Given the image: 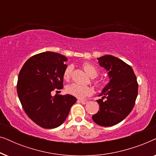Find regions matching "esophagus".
I'll return each mask as SVG.
<instances>
[{"instance_id":"1","label":"esophagus","mask_w":156,"mask_h":156,"mask_svg":"<svg viewBox=\"0 0 156 156\" xmlns=\"http://www.w3.org/2000/svg\"><path fill=\"white\" fill-rule=\"evenodd\" d=\"M80 102H81V103H82V104H87L88 103V101H87V100H84V99H80V100H78Z\"/></svg>"}]
</instances>
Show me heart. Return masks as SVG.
<instances>
[{
    "mask_svg": "<svg viewBox=\"0 0 156 156\" xmlns=\"http://www.w3.org/2000/svg\"><path fill=\"white\" fill-rule=\"evenodd\" d=\"M82 67L84 68V71L87 72V74L91 78H94L98 74V69L92 64L89 62H84L82 65ZM72 72V67L71 65L67 66L65 68V71L63 73V77L65 80H69L71 77V74ZM94 84L96 87H101L104 85V83L102 81L96 80H94ZM66 91L68 94H71L74 97L77 98H84L88 96L91 95L92 94V88L89 86H82V85L78 84H71L66 87Z\"/></svg>",
    "mask_w": 156,
    "mask_h": 156,
    "instance_id": "1",
    "label": "heart"
}]
</instances>
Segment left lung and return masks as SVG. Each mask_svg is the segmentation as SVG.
<instances>
[{
    "instance_id": "8db88e82",
    "label": "left lung",
    "mask_w": 156,
    "mask_h": 156,
    "mask_svg": "<svg viewBox=\"0 0 156 156\" xmlns=\"http://www.w3.org/2000/svg\"><path fill=\"white\" fill-rule=\"evenodd\" d=\"M99 65L108 72L109 82L97 100L99 111L92 119L101 126H112L122 121L133 109L138 96V85L131 67L112 55L97 58Z\"/></svg>"
}]
</instances>
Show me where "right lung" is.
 I'll return each mask as SVG.
<instances>
[{
  "label": "right lung",
  "instance_id": "right-lung-1",
  "mask_svg": "<svg viewBox=\"0 0 156 156\" xmlns=\"http://www.w3.org/2000/svg\"><path fill=\"white\" fill-rule=\"evenodd\" d=\"M66 61L67 57L59 53L42 52L27 59L19 73L17 91L23 109L44 129L62 124L76 101L70 94H51L52 91L63 88Z\"/></svg>",
  "mask_w": 156,
  "mask_h": 156
}]
</instances>
